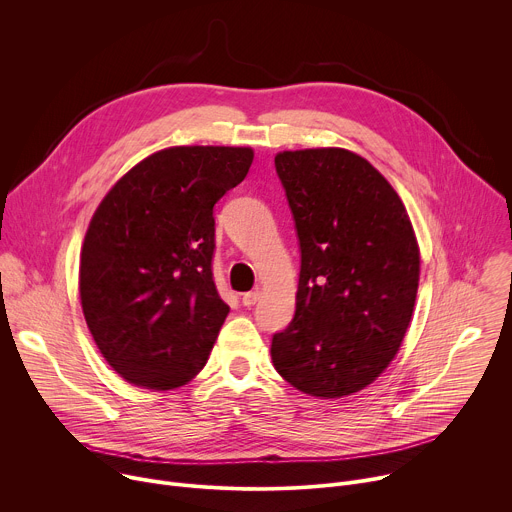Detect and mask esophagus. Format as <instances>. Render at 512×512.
<instances>
[{
	"label": "esophagus",
	"mask_w": 512,
	"mask_h": 512,
	"mask_svg": "<svg viewBox=\"0 0 512 512\" xmlns=\"http://www.w3.org/2000/svg\"><path fill=\"white\" fill-rule=\"evenodd\" d=\"M259 298H261V291L255 287V289L247 291V294H243V306L251 308V306H255L259 302Z\"/></svg>",
	"instance_id": "34e87169"
}]
</instances>
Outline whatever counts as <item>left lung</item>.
I'll list each match as a JSON object with an SVG mask.
<instances>
[{
  "label": "left lung",
  "mask_w": 512,
  "mask_h": 512,
  "mask_svg": "<svg viewBox=\"0 0 512 512\" xmlns=\"http://www.w3.org/2000/svg\"><path fill=\"white\" fill-rule=\"evenodd\" d=\"M275 172L300 241L296 314L271 338L275 371L336 399L371 385L409 328L419 247L393 186L340 148L281 152Z\"/></svg>",
  "instance_id": "obj_1"
}]
</instances>
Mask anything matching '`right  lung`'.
Segmentation results:
<instances>
[{
    "mask_svg": "<svg viewBox=\"0 0 512 512\" xmlns=\"http://www.w3.org/2000/svg\"><path fill=\"white\" fill-rule=\"evenodd\" d=\"M251 162V148H168L131 168L93 214L81 304L125 381L168 391L202 371L229 314L212 277V208Z\"/></svg>",
    "mask_w": 512,
    "mask_h": 512,
    "instance_id": "obj_1",
    "label": "right lung"
}]
</instances>
